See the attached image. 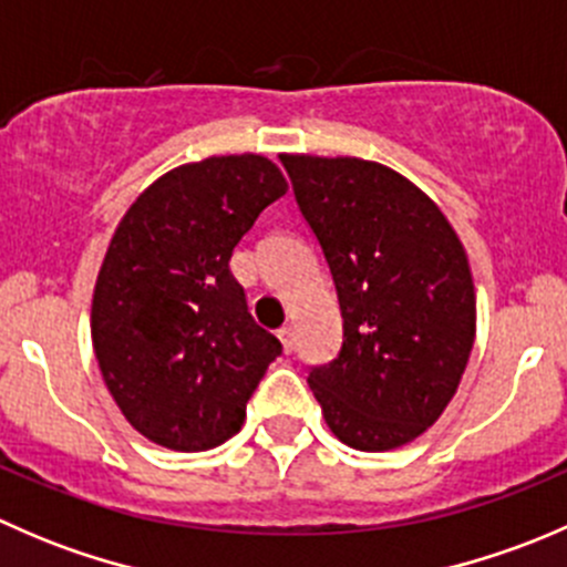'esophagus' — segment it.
<instances>
[{
	"label": "esophagus",
	"mask_w": 567,
	"mask_h": 567,
	"mask_svg": "<svg viewBox=\"0 0 567 567\" xmlns=\"http://www.w3.org/2000/svg\"><path fill=\"white\" fill-rule=\"evenodd\" d=\"M279 340H282V348H285V353H290L293 351V329H290V326H282V329H279Z\"/></svg>",
	"instance_id": "1"
}]
</instances>
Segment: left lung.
<instances>
[{"instance_id":"8db88e82","label":"left lung","mask_w":567,"mask_h":567,"mask_svg":"<svg viewBox=\"0 0 567 567\" xmlns=\"http://www.w3.org/2000/svg\"><path fill=\"white\" fill-rule=\"evenodd\" d=\"M316 233L342 316V348L310 368L326 425L362 453L403 447L453 400L474 346L472 271L425 192L364 158L279 156Z\"/></svg>"}]
</instances>
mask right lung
<instances>
[{
  "instance_id": "right-lung-1",
  "label": "right lung",
  "mask_w": 567,
  "mask_h": 567,
  "mask_svg": "<svg viewBox=\"0 0 567 567\" xmlns=\"http://www.w3.org/2000/svg\"><path fill=\"white\" fill-rule=\"evenodd\" d=\"M288 192L268 158L210 156L158 177L114 230L93 293V348L125 420L177 453L236 436L282 353L249 316L233 249Z\"/></svg>"
}]
</instances>
